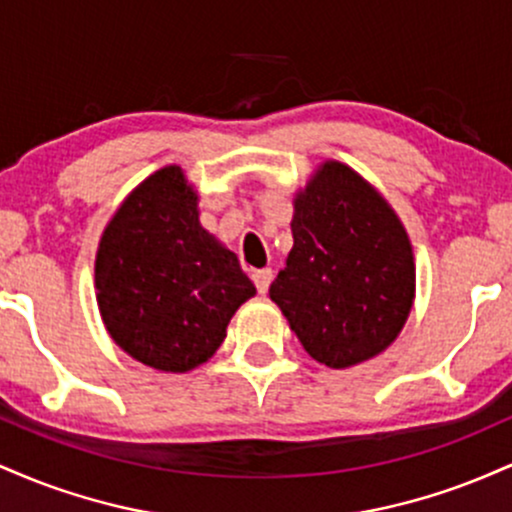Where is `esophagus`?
<instances>
[{
    "label": "esophagus",
    "mask_w": 512,
    "mask_h": 512,
    "mask_svg": "<svg viewBox=\"0 0 512 512\" xmlns=\"http://www.w3.org/2000/svg\"><path fill=\"white\" fill-rule=\"evenodd\" d=\"M272 269H257L255 274H252V281H255V286H257V291L262 293H267L269 291V284H272Z\"/></svg>",
    "instance_id": "34e87169"
}]
</instances>
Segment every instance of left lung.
Returning a JSON list of instances; mask_svg holds the SVG:
<instances>
[{
    "instance_id": "1",
    "label": "left lung",
    "mask_w": 512,
    "mask_h": 512,
    "mask_svg": "<svg viewBox=\"0 0 512 512\" xmlns=\"http://www.w3.org/2000/svg\"><path fill=\"white\" fill-rule=\"evenodd\" d=\"M293 248L269 286L315 361L349 368L397 339L414 303V252L390 204L339 161L293 202Z\"/></svg>"
}]
</instances>
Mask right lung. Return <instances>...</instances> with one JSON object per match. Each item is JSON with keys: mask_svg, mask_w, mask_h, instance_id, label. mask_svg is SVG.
I'll use <instances>...</instances> for the list:
<instances>
[{"mask_svg": "<svg viewBox=\"0 0 512 512\" xmlns=\"http://www.w3.org/2000/svg\"><path fill=\"white\" fill-rule=\"evenodd\" d=\"M96 298L113 342L144 366L187 373L219 349L255 286L204 231L180 166L149 175L105 226Z\"/></svg>", "mask_w": 512, "mask_h": 512, "instance_id": "obj_1", "label": "right lung"}]
</instances>
